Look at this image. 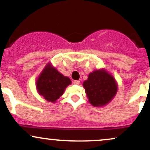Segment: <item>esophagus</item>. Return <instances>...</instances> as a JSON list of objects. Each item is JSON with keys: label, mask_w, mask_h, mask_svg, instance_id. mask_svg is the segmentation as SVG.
Here are the masks:
<instances>
[{"label": "esophagus", "mask_w": 150, "mask_h": 150, "mask_svg": "<svg viewBox=\"0 0 150 150\" xmlns=\"http://www.w3.org/2000/svg\"><path fill=\"white\" fill-rule=\"evenodd\" d=\"M73 83L75 84V85H80V80H74Z\"/></svg>", "instance_id": "obj_1"}]
</instances>
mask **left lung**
Returning <instances> with one entry per match:
<instances>
[{
  "instance_id": "left-lung-1",
  "label": "left lung",
  "mask_w": 150,
  "mask_h": 150,
  "mask_svg": "<svg viewBox=\"0 0 150 150\" xmlns=\"http://www.w3.org/2000/svg\"><path fill=\"white\" fill-rule=\"evenodd\" d=\"M89 103L96 107L106 106L116 96L118 85L114 77L104 69L94 70L83 82Z\"/></svg>"
}]
</instances>
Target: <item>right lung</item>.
Instances as JSON below:
<instances>
[{"mask_svg":"<svg viewBox=\"0 0 150 150\" xmlns=\"http://www.w3.org/2000/svg\"><path fill=\"white\" fill-rule=\"evenodd\" d=\"M71 84L69 77H65L49 63L44 67L37 80V89L46 100L55 103L63 95L65 88Z\"/></svg>","mask_w":150,"mask_h":150,"instance_id":"right-lung-1","label":"right lung"}]
</instances>
